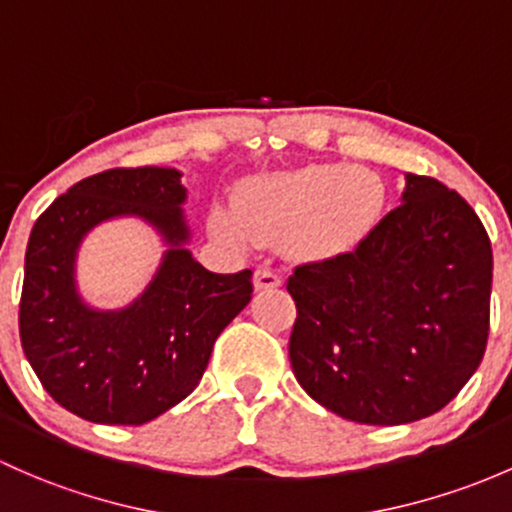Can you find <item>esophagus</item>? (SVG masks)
Instances as JSON below:
<instances>
[{
    "label": "esophagus",
    "mask_w": 512,
    "mask_h": 512,
    "mask_svg": "<svg viewBox=\"0 0 512 512\" xmlns=\"http://www.w3.org/2000/svg\"><path fill=\"white\" fill-rule=\"evenodd\" d=\"M282 287V277H279L274 270H267V267H260L255 272V289L257 292H267V289Z\"/></svg>",
    "instance_id": "34e87169"
}]
</instances>
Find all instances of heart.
<instances>
[{
	"mask_svg": "<svg viewBox=\"0 0 512 512\" xmlns=\"http://www.w3.org/2000/svg\"><path fill=\"white\" fill-rule=\"evenodd\" d=\"M383 176L368 166L306 164L242 181L235 208L215 206L211 230L233 247L282 242L297 260L346 255L385 211Z\"/></svg>",
	"mask_w": 512,
	"mask_h": 512,
	"instance_id": "heart-1",
	"label": "heart"
}]
</instances>
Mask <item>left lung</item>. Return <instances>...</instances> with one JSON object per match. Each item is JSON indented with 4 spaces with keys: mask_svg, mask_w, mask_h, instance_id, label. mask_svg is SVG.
<instances>
[{
    "mask_svg": "<svg viewBox=\"0 0 512 512\" xmlns=\"http://www.w3.org/2000/svg\"><path fill=\"white\" fill-rule=\"evenodd\" d=\"M402 203L353 252L294 270L289 360L326 410L360 424L417 422L481 363L493 252L456 191L405 174Z\"/></svg>",
    "mask_w": 512,
    "mask_h": 512,
    "instance_id": "8db88e82",
    "label": "left lung"
}]
</instances>
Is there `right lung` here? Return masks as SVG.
Returning a JSON list of instances; mask_svg holds the SVG:
<instances>
[{"mask_svg": "<svg viewBox=\"0 0 512 512\" xmlns=\"http://www.w3.org/2000/svg\"><path fill=\"white\" fill-rule=\"evenodd\" d=\"M186 188L164 166L88 176L39 215L26 245L19 336L43 390L95 424H144L201 383L215 338L250 304L252 272H208L186 247ZM137 214L167 252L125 310L88 307L74 284L79 242L105 219Z\"/></svg>", "mask_w": 512, "mask_h": 512, "instance_id": "obj_1", "label": "right lung"}]
</instances>
